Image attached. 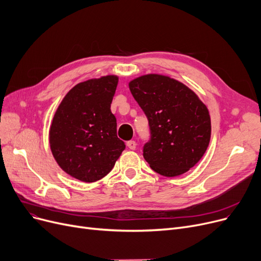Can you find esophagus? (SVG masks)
<instances>
[{
  "mask_svg": "<svg viewBox=\"0 0 261 261\" xmlns=\"http://www.w3.org/2000/svg\"><path fill=\"white\" fill-rule=\"evenodd\" d=\"M126 145L128 146V148H130V150H135L136 145H137V144H136V142L134 140H129V141L126 142Z\"/></svg>",
  "mask_w": 261,
  "mask_h": 261,
  "instance_id": "obj_1",
  "label": "esophagus"
}]
</instances>
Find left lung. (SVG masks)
I'll return each mask as SVG.
<instances>
[{
    "label": "left lung",
    "mask_w": 261,
    "mask_h": 261,
    "mask_svg": "<svg viewBox=\"0 0 261 261\" xmlns=\"http://www.w3.org/2000/svg\"><path fill=\"white\" fill-rule=\"evenodd\" d=\"M129 90L148 120L143 157L158 174L174 177L194 167L212 134L205 104L182 83L159 74L133 80Z\"/></svg>",
    "instance_id": "8db88e82"
}]
</instances>
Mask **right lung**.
<instances>
[{
	"label": "right lung",
	"mask_w": 261,
	"mask_h": 261,
	"mask_svg": "<svg viewBox=\"0 0 261 261\" xmlns=\"http://www.w3.org/2000/svg\"><path fill=\"white\" fill-rule=\"evenodd\" d=\"M118 77L107 75L74 86L49 128V146L59 167L85 182L103 178L125 148L110 110Z\"/></svg>",
	"instance_id": "right-lung-1"
}]
</instances>
